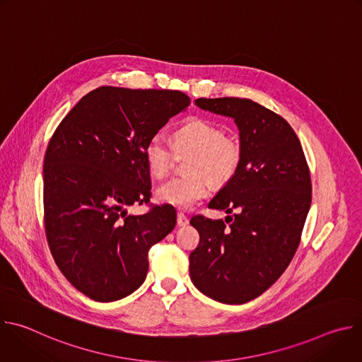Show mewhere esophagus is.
<instances>
[{
	"label": "esophagus",
	"instance_id": "esophagus-1",
	"mask_svg": "<svg viewBox=\"0 0 362 362\" xmlns=\"http://www.w3.org/2000/svg\"><path fill=\"white\" fill-rule=\"evenodd\" d=\"M186 225H189L187 216H186L185 214L179 212V214H177V226H186Z\"/></svg>",
	"mask_w": 362,
	"mask_h": 362
}]
</instances>
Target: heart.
Returning a JSON list of instances; mask_svg holds the SVG:
<instances>
[{"label":"heart","instance_id":"obj_1","mask_svg":"<svg viewBox=\"0 0 362 362\" xmlns=\"http://www.w3.org/2000/svg\"><path fill=\"white\" fill-rule=\"evenodd\" d=\"M173 148L160 137L147 140L143 154L150 175L163 179L172 169L175 156L187 158L189 173L163 183L156 190L160 203L187 209L208 194V185L222 187L239 172L243 148L238 139L225 136V130L206 119L192 117L172 134Z\"/></svg>","mask_w":362,"mask_h":362}]
</instances>
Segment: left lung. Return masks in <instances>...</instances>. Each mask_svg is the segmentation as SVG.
<instances>
[{
	"instance_id": "obj_1",
	"label": "left lung",
	"mask_w": 362,
	"mask_h": 362,
	"mask_svg": "<svg viewBox=\"0 0 362 362\" xmlns=\"http://www.w3.org/2000/svg\"><path fill=\"white\" fill-rule=\"evenodd\" d=\"M194 103L235 120L243 159L209 203L233 216L190 221L200 236L189 256L190 279L218 302L245 303L272 286L292 261L311 206V176L298 136L279 115L239 97Z\"/></svg>"
}]
</instances>
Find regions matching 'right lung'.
<instances>
[{
	"instance_id": "right-lung-1",
	"label": "right lung",
	"mask_w": 362,
	"mask_h": 362,
	"mask_svg": "<svg viewBox=\"0 0 362 362\" xmlns=\"http://www.w3.org/2000/svg\"><path fill=\"white\" fill-rule=\"evenodd\" d=\"M177 90L103 86L86 94L51 136L44 158V228L54 261L86 296L112 302L146 279L148 249L176 225L170 206L127 215L150 200L147 140L183 112Z\"/></svg>"
}]
</instances>
